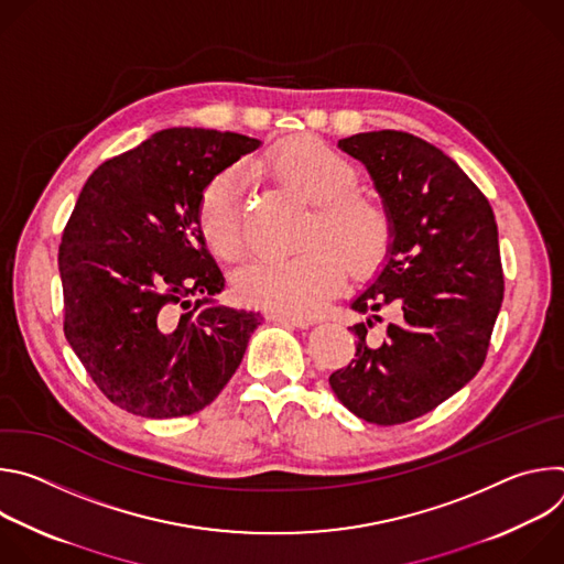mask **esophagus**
<instances>
[{
    "label": "esophagus",
    "instance_id": "esophagus-1",
    "mask_svg": "<svg viewBox=\"0 0 564 564\" xmlns=\"http://www.w3.org/2000/svg\"><path fill=\"white\" fill-rule=\"evenodd\" d=\"M270 321H274V324H281V326H292V328H310L312 321L310 318H303V316H290V314H281V312H272L268 314Z\"/></svg>",
    "mask_w": 564,
    "mask_h": 564
}]
</instances>
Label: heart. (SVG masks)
Masks as SVG:
<instances>
[{
    "mask_svg": "<svg viewBox=\"0 0 564 564\" xmlns=\"http://www.w3.org/2000/svg\"><path fill=\"white\" fill-rule=\"evenodd\" d=\"M268 172L288 189L312 203L301 246L288 259H261L240 270L234 290L240 301L281 314H314L346 283V264L355 274L372 270L390 243L386 209L352 192L357 172L350 160L324 140L303 135L268 155ZM198 229L205 246L223 261H238L248 250L238 203V178H214L200 196Z\"/></svg>",
    "mask_w": 564,
    "mask_h": 564,
    "instance_id": "b5f03b06",
    "label": "heart"
}]
</instances>
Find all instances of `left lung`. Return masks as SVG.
<instances>
[{
  "mask_svg": "<svg viewBox=\"0 0 564 564\" xmlns=\"http://www.w3.org/2000/svg\"><path fill=\"white\" fill-rule=\"evenodd\" d=\"M368 170L390 220L386 259L352 301L355 359L330 388L357 417L394 426L431 413L485 364L505 296L498 225L489 200L435 144L404 131L339 140ZM393 321L375 347L376 312Z\"/></svg>",
  "mask_w": 564,
  "mask_h": 564,
  "instance_id": "8db88e82",
  "label": "left lung"
}]
</instances>
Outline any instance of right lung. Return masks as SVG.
<instances>
[{
  "instance_id": "add662e5",
  "label": "right lung",
  "mask_w": 564,
  "mask_h": 564,
  "mask_svg": "<svg viewBox=\"0 0 564 564\" xmlns=\"http://www.w3.org/2000/svg\"><path fill=\"white\" fill-rule=\"evenodd\" d=\"M261 144L231 131L163 129L102 163L79 192L57 257L64 335L122 411L194 415L243 361L263 314L216 303L225 279L198 205L218 174Z\"/></svg>"
}]
</instances>
